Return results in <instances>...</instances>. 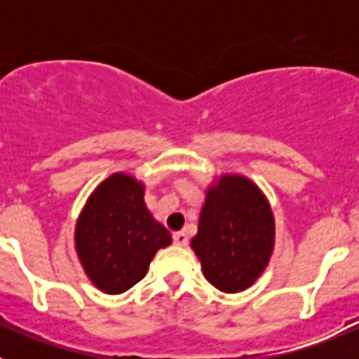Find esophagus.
Masks as SVG:
<instances>
[{
	"mask_svg": "<svg viewBox=\"0 0 359 359\" xmlns=\"http://www.w3.org/2000/svg\"><path fill=\"white\" fill-rule=\"evenodd\" d=\"M174 244H176V246H182V248H185L187 244H189V237H187L185 231H177V233H174Z\"/></svg>",
	"mask_w": 359,
	"mask_h": 359,
	"instance_id": "obj_1",
	"label": "esophagus"
}]
</instances>
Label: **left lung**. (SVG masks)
I'll return each instance as SVG.
<instances>
[{"instance_id": "1", "label": "left lung", "mask_w": 359, "mask_h": 359, "mask_svg": "<svg viewBox=\"0 0 359 359\" xmlns=\"http://www.w3.org/2000/svg\"><path fill=\"white\" fill-rule=\"evenodd\" d=\"M273 246L275 217L264 192L239 174L214 180L190 241L205 278L223 293L248 290L268 266Z\"/></svg>"}]
</instances>
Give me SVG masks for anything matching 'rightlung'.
<instances>
[{
  "label": "right lung",
  "mask_w": 359,
  "mask_h": 359,
  "mask_svg": "<svg viewBox=\"0 0 359 359\" xmlns=\"http://www.w3.org/2000/svg\"><path fill=\"white\" fill-rule=\"evenodd\" d=\"M145 185L126 172L106 177L86 201L75 224V250L97 290L120 294L140 282L152 257L172 243L152 217Z\"/></svg>",
  "instance_id": "right-lung-1"
}]
</instances>
